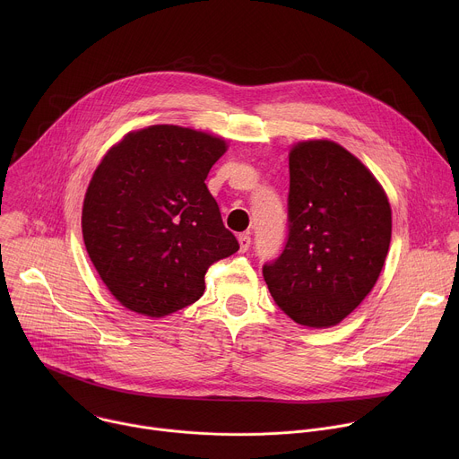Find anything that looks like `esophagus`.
Here are the masks:
<instances>
[{
  "mask_svg": "<svg viewBox=\"0 0 459 459\" xmlns=\"http://www.w3.org/2000/svg\"><path fill=\"white\" fill-rule=\"evenodd\" d=\"M238 241H239V250L241 252H247L248 248H250V243H252V239H250V236L245 232V234H239L238 236Z\"/></svg>",
  "mask_w": 459,
  "mask_h": 459,
  "instance_id": "esophagus-1",
  "label": "esophagus"
}]
</instances>
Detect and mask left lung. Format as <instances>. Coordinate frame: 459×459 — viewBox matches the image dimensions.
Returning a JSON list of instances; mask_svg holds the SVG:
<instances>
[{
	"label": "left lung",
	"mask_w": 459,
	"mask_h": 459,
	"mask_svg": "<svg viewBox=\"0 0 459 459\" xmlns=\"http://www.w3.org/2000/svg\"><path fill=\"white\" fill-rule=\"evenodd\" d=\"M289 172V236L264 278L290 319L326 329L376 285L390 245V204L370 170L329 140L294 145Z\"/></svg>",
	"instance_id": "8db88e82"
}]
</instances>
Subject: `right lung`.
Wrapping results in <instances>:
<instances>
[{"label":"right lung","mask_w":459,"mask_h":459,"mask_svg":"<svg viewBox=\"0 0 459 459\" xmlns=\"http://www.w3.org/2000/svg\"><path fill=\"white\" fill-rule=\"evenodd\" d=\"M225 151V140L202 130L152 125L128 133L98 165L83 239L123 307L163 317L198 301L209 267L239 248L205 185Z\"/></svg>","instance_id":"1"}]
</instances>
